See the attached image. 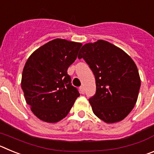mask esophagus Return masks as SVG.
Returning <instances> with one entry per match:
<instances>
[{"mask_svg": "<svg viewBox=\"0 0 154 154\" xmlns=\"http://www.w3.org/2000/svg\"><path fill=\"white\" fill-rule=\"evenodd\" d=\"M80 89V92H81L82 94H84V92H85V89H84V87L83 86H81L79 88Z\"/></svg>", "mask_w": 154, "mask_h": 154, "instance_id": "obj_1", "label": "esophagus"}]
</instances>
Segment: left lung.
<instances>
[{
	"label": "left lung",
	"mask_w": 154,
	"mask_h": 154,
	"mask_svg": "<svg viewBox=\"0 0 154 154\" xmlns=\"http://www.w3.org/2000/svg\"><path fill=\"white\" fill-rule=\"evenodd\" d=\"M83 58L96 79V92L89 99L94 114L106 123L123 120L133 109L140 88L135 62L124 51L106 41L82 47Z\"/></svg>",
	"instance_id": "8db88e82"
}]
</instances>
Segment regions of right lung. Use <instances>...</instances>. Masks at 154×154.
<instances>
[{
	"instance_id": "add662e5",
	"label": "right lung",
	"mask_w": 154,
	"mask_h": 154,
	"mask_svg": "<svg viewBox=\"0 0 154 154\" xmlns=\"http://www.w3.org/2000/svg\"><path fill=\"white\" fill-rule=\"evenodd\" d=\"M82 45L56 38L35 50L22 72L21 89L27 104L41 120L57 123L65 118L80 96L67 70Z\"/></svg>"
}]
</instances>
